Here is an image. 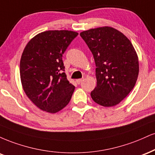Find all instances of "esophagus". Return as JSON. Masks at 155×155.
Masks as SVG:
<instances>
[{
  "mask_svg": "<svg viewBox=\"0 0 155 155\" xmlns=\"http://www.w3.org/2000/svg\"><path fill=\"white\" fill-rule=\"evenodd\" d=\"M82 81H83V79H78L77 81H76L78 84H81V83H82Z\"/></svg>",
  "mask_w": 155,
  "mask_h": 155,
  "instance_id": "obj_1",
  "label": "esophagus"
}]
</instances>
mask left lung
Here are the masks:
<instances>
[{
    "label": "left lung",
    "mask_w": 155,
    "mask_h": 155,
    "mask_svg": "<svg viewBox=\"0 0 155 155\" xmlns=\"http://www.w3.org/2000/svg\"><path fill=\"white\" fill-rule=\"evenodd\" d=\"M80 35L93 54L96 87L92 99L103 107L119 104L132 91L139 75V59L132 43L110 27L83 31Z\"/></svg>",
    "instance_id": "1"
}]
</instances>
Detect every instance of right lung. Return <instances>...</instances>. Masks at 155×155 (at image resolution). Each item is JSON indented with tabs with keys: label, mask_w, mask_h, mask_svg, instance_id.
I'll return each mask as SVG.
<instances>
[{
	"label": "right lung",
	"mask_w": 155,
	"mask_h": 155,
	"mask_svg": "<svg viewBox=\"0 0 155 155\" xmlns=\"http://www.w3.org/2000/svg\"><path fill=\"white\" fill-rule=\"evenodd\" d=\"M78 33L48 30L27 43L20 60V78L25 94L38 108L56 113L70 102L74 86L67 81L64 53Z\"/></svg>",
	"instance_id": "right-lung-1"
}]
</instances>
